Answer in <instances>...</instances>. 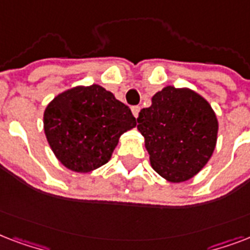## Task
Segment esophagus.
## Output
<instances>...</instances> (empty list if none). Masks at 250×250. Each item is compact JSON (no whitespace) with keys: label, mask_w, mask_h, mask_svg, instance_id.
<instances>
[{"label":"esophagus","mask_w":250,"mask_h":250,"mask_svg":"<svg viewBox=\"0 0 250 250\" xmlns=\"http://www.w3.org/2000/svg\"><path fill=\"white\" fill-rule=\"evenodd\" d=\"M139 111H141V108H139L138 105H135V107H131V113H133V116H134V117H138Z\"/></svg>","instance_id":"1"}]
</instances>
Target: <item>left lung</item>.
Wrapping results in <instances>:
<instances>
[{
    "label": "left lung",
    "mask_w": 250,
    "mask_h": 250,
    "mask_svg": "<svg viewBox=\"0 0 250 250\" xmlns=\"http://www.w3.org/2000/svg\"><path fill=\"white\" fill-rule=\"evenodd\" d=\"M137 129L151 167L169 183H184L208 164L218 139V119L208 100L181 87H164L143 108Z\"/></svg>",
    "instance_id": "1"
}]
</instances>
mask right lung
I'll return each mask as SVG.
<instances>
[{"label":"right lung","instance_id":"add662e5","mask_svg":"<svg viewBox=\"0 0 250 250\" xmlns=\"http://www.w3.org/2000/svg\"><path fill=\"white\" fill-rule=\"evenodd\" d=\"M42 123L56 158L78 173L108 163L120 137L137 125L129 107L99 84L75 86L55 96Z\"/></svg>","mask_w":250,"mask_h":250}]
</instances>
